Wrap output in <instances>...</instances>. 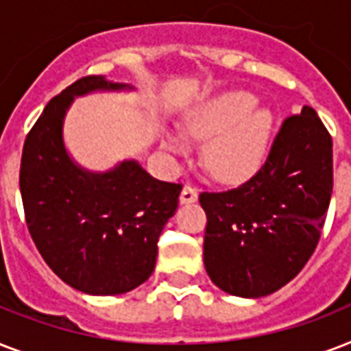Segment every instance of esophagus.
I'll return each instance as SVG.
<instances>
[{
	"mask_svg": "<svg viewBox=\"0 0 351 351\" xmlns=\"http://www.w3.org/2000/svg\"><path fill=\"white\" fill-rule=\"evenodd\" d=\"M197 198H198L197 189H195L191 184H186V186H184V189H182V193H180V202L182 204H189V202H195Z\"/></svg>",
	"mask_w": 351,
	"mask_h": 351,
	"instance_id": "esophagus-1",
	"label": "esophagus"
}]
</instances>
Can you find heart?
I'll return each mask as SVG.
<instances>
[{
  "instance_id": "1",
  "label": "heart",
  "mask_w": 351,
  "mask_h": 351,
  "mask_svg": "<svg viewBox=\"0 0 351 351\" xmlns=\"http://www.w3.org/2000/svg\"><path fill=\"white\" fill-rule=\"evenodd\" d=\"M247 90H231L206 101L186 123L191 138H209L204 147V162L220 178H239L261 164L273 129V112L255 106ZM164 147L182 151L184 142L165 134Z\"/></svg>"
}]
</instances>
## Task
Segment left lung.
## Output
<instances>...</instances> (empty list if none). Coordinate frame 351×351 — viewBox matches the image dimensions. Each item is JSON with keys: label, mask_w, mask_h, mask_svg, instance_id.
Wrapping results in <instances>:
<instances>
[{"label": "left lung", "mask_w": 351, "mask_h": 351, "mask_svg": "<svg viewBox=\"0 0 351 351\" xmlns=\"http://www.w3.org/2000/svg\"><path fill=\"white\" fill-rule=\"evenodd\" d=\"M332 189V136L304 106L282 121L255 175L224 191L200 193L209 278L237 297L286 286L319 244Z\"/></svg>", "instance_id": "obj_1"}]
</instances>
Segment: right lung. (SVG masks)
I'll return each instance as SVG.
<instances>
[{"label": "right lung", "instance_id": "obj_1", "mask_svg": "<svg viewBox=\"0 0 351 351\" xmlns=\"http://www.w3.org/2000/svg\"><path fill=\"white\" fill-rule=\"evenodd\" d=\"M125 87L104 76L76 80L47 104L21 154L19 191L30 237L63 282L90 295L127 293L151 277L160 233L182 191V184L156 180L134 160L90 173L69 156L62 129L74 96Z\"/></svg>", "mask_w": 351, "mask_h": 351}]
</instances>
